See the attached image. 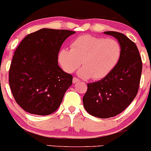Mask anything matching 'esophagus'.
I'll return each instance as SVG.
<instances>
[{
	"label": "esophagus",
	"instance_id": "obj_1",
	"mask_svg": "<svg viewBox=\"0 0 151 151\" xmlns=\"http://www.w3.org/2000/svg\"><path fill=\"white\" fill-rule=\"evenodd\" d=\"M79 80L77 79V78H76V77L73 78V83H74V84H77V83L79 82Z\"/></svg>",
	"mask_w": 151,
	"mask_h": 151
}]
</instances>
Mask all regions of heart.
I'll use <instances>...</instances> for the list:
<instances>
[{"mask_svg": "<svg viewBox=\"0 0 151 151\" xmlns=\"http://www.w3.org/2000/svg\"><path fill=\"white\" fill-rule=\"evenodd\" d=\"M121 57V47L116 40L83 35L72 42L71 49L60 50L58 60L65 72L72 73L81 64L78 75L98 80L114 70Z\"/></svg>", "mask_w": 151, "mask_h": 151, "instance_id": "heart-1", "label": "heart"}]
</instances>
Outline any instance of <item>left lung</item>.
Returning <instances> with one entry per match:
<instances>
[{
	"mask_svg": "<svg viewBox=\"0 0 151 151\" xmlns=\"http://www.w3.org/2000/svg\"><path fill=\"white\" fill-rule=\"evenodd\" d=\"M104 33L117 40L121 47V59L106 77L87 84L83 104L91 116L107 119L121 113L136 97L141 80L142 61L136 45L125 35L114 31Z\"/></svg>",
	"mask_w": 151,
	"mask_h": 151,
	"instance_id": "obj_1",
	"label": "left lung"
}]
</instances>
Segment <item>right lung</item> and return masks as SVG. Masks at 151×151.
<instances>
[{
	"label": "right lung",
	"mask_w": 151,
	"mask_h": 151,
	"mask_svg": "<svg viewBox=\"0 0 151 151\" xmlns=\"http://www.w3.org/2000/svg\"><path fill=\"white\" fill-rule=\"evenodd\" d=\"M76 32L42 28L27 35L15 50L9 84L17 104L25 111L46 116L61 104L72 76L58 65L62 43Z\"/></svg>",
	"instance_id": "1"
}]
</instances>
